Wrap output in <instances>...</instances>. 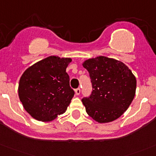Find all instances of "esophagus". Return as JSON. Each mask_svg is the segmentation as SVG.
Returning a JSON list of instances; mask_svg holds the SVG:
<instances>
[{"label":"esophagus","mask_w":156,"mask_h":156,"mask_svg":"<svg viewBox=\"0 0 156 156\" xmlns=\"http://www.w3.org/2000/svg\"><path fill=\"white\" fill-rule=\"evenodd\" d=\"M75 93L76 96H78V95H80V89L78 88V89H76L75 90Z\"/></svg>","instance_id":"34e87169"}]
</instances>
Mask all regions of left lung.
<instances>
[{"mask_svg":"<svg viewBox=\"0 0 156 156\" xmlns=\"http://www.w3.org/2000/svg\"><path fill=\"white\" fill-rule=\"evenodd\" d=\"M82 65L90 73L93 89L90 97L82 99L87 114L99 123L117 119L135 97L134 74L122 62L104 56L86 60Z\"/></svg>","mask_w":156,"mask_h":156,"instance_id":"left-lung-1","label":"left lung"}]
</instances>
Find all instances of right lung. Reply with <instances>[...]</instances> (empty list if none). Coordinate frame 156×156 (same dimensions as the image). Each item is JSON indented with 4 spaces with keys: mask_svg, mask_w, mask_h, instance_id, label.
I'll return each instance as SVG.
<instances>
[{
    "mask_svg": "<svg viewBox=\"0 0 156 156\" xmlns=\"http://www.w3.org/2000/svg\"><path fill=\"white\" fill-rule=\"evenodd\" d=\"M72 59L50 56L29 66L19 81L18 96L34 119L50 122L64 113L74 91L66 69Z\"/></svg>",
    "mask_w": 156,
    "mask_h": 156,
    "instance_id": "1",
    "label": "right lung"
}]
</instances>
